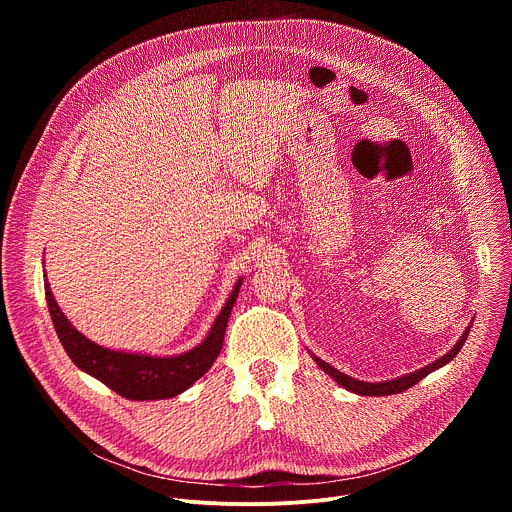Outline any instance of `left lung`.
Here are the masks:
<instances>
[{
    "instance_id": "8db88e82",
    "label": "left lung",
    "mask_w": 512,
    "mask_h": 512,
    "mask_svg": "<svg viewBox=\"0 0 512 512\" xmlns=\"http://www.w3.org/2000/svg\"><path fill=\"white\" fill-rule=\"evenodd\" d=\"M470 328H472V324L464 330V334L460 336V340L456 342V346H454L448 354L440 356V358H437L435 362L427 364V367H423V369H419V371H415V373L403 375V377H399V379L383 381V383H364V381L352 379V377H348V375H344V373L336 371L334 367H330L328 362H324V360H322V358H318V356H314V360H316L318 367H320L326 375H330L338 385H342L344 389H348V391H352V393H356V395H371V397L395 395V393H403V391H407L409 387H413L415 383H419L421 379H425L429 373H433L435 369L444 367V364H448L452 358H456V354L462 350V346H464V342H466V338H468V334H470Z\"/></svg>"
}]
</instances>
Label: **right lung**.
I'll return each instance as SVG.
<instances>
[{"label": "right lung", "mask_w": 512, "mask_h": 512, "mask_svg": "<svg viewBox=\"0 0 512 512\" xmlns=\"http://www.w3.org/2000/svg\"><path fill=\"white\" fill-rule=\"evenodd\" d=\"M241 283L243 277L237 279L225 308L216 316L208 336L198 346L178 356H150L103 348L83 336L77 328H72V324L60 312L48 281H44V291L48 312L60 344L81 371L99 379L103 385H107L125 399L156 401L180 395L212 367L216 356L221 354L227 322L237 302Z\"/></svg>", "instance_id": "right-lung-1"}]
</instances>
